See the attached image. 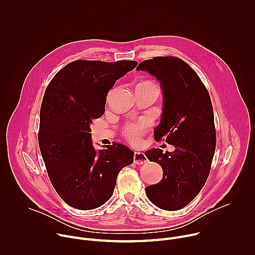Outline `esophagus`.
Listing matches in <instances>:
<instances>
[{
  "mask_svg": "<svg viewBox=\"0 0 255 255\" xmlns=\"http://www.w3.org/2000/svg\"><path fill=\"white\" fill-rule=\"evenodd\" d=\"M146 161H147V157L143 152H139V151L134 152V163L143 164Z\"/></svg>",
  "mask_w": 255,
  "mask_h": 255,
  "instance_id": "1",
  "label": "esophagus"
}]
</instances>
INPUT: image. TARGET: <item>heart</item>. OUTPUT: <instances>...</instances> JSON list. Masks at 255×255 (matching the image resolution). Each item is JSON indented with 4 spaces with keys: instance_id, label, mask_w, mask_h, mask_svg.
Returning a JSON list of instances; mask_svg holds the SVG:
<instances>
[{
    "instance_id": "obj_1",
    "label": "heart",
    "mask_w": 255,
    "mask_h": 255,
    "mask_svg": "<svg viewBox=\"0 0 255 255\" xmlns=\"http://www.w3.org/2000/svg\"><path fill=\"white\" fill-rule=\"evenodd\" d=\"M150 124H151L150 120H148V119L141 120L135 124H128L124 128V135L130 141L137 143L139 141L141 135L145 131V129L148 128L150 126Z\"/></svg>"
}]
</instances>
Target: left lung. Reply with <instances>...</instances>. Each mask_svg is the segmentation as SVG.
<instances>
[{
    "label": "left lung",
    "instance_id": "left-lung-1",
    "mask_svg": "<svg viewBox=\"0 0 255 255\" xmlns=\"http://www.w3.org/2000/svg\"><path fill=\"white\" fill-rule=\"evenodd\" d=\"M137 70L157 79L163 95L161 121L154 130L157 140L165 138L175 147L165 153L159 148L145 152L159 163L163 176L145 189L149 201L166 211L190 204L203 189L216 148L214 112L208 90L195 70L183 59L158 56L144 60Z\"/></svg>",
    "mask_w": 255,
    "mask_h": 255
}]
</instances>
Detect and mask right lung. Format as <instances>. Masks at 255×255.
I'll list each match as a JSON object with an SVG mask.
<instances>
[{
  "instance_id": "obj_1",
  "label": "right lung",
  "mask_w": 255,
  "mask_h": 255,
  "mask_svg": "<svg viewBox=\"0 0 255 255\" xmlns=\"http://www.w3.org/2000/svg\"><path fill=\"white\" fill-rule=\"evenodd\" d=\"M138 64L133 60H75L53 77L40 109L39 147L51 184L69 206L93 210L112 197L134 152L115 142L96 150L91 124L105 113L107 95Z\"/></svg>"
}]
</instances>
